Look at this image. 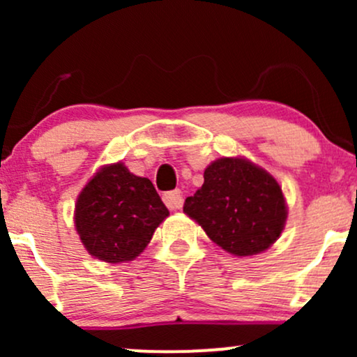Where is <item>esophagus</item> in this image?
Segmentation results:
<instances>
[{"label":"esophagus","instance_id":"esophagus-1","mask_svg":"<svg viewBox=\"0 0 357 357\" xmlns=\"http://www.w3.org/2000/svg\"><path fill=\"white\" fill-rule=\"evenodd\" d=\"M165 203L169 210H179L183 206V192L179 190L169 191L165 195Z\"/></svg>","mask_w":357,"mask_h":357}]
</instances>
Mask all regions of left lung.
Here are the masks:
<instances>
[{
	"mask_svg": "<svg viewBox=\"0 0 357 357\" xmlns=\"http://www.w3.org/2000/svg\"><path fill=\"white\" fill-rule=\"evenodd\" d=\"M183 211L206 235L236 257L257 255L280 236L287 206L267 171L238 158H221L204 169V183Z\"/></svg>",
	"mask_w": 357,
	"mask_h": 357,
	"instance_id": "left-lung-1",
	"label": "left lung"
}]
</instances>
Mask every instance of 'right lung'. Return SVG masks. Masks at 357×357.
Here are the masks:
<instances>
[{"label":"right lung","mask_w":357,"mask_h":357,"mask_svg":"<svg viewBox=\"0 0 357 357\" xmlns=\"http://www.w3.org/2000/svg\"><path fill=\"white\" fill-rule=\"evenodd\" d=\"M167 215L153 183L117 162L102 167L82 190L75 227L90 255L119 264L136 258Z\"/></svg>","instance_id":"add662e5"}]
</instances>
